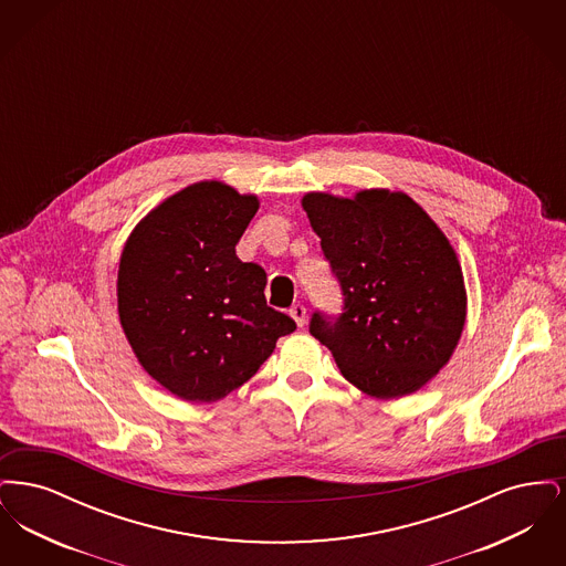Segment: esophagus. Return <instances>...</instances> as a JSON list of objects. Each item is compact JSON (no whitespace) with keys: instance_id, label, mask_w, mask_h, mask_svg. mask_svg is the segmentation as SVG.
<instances>
[{"instance_id":"esophagus-1","label":"esophagus","mask_w":566,"mask_h":566,"mask_svg":"<svg viewBox=\"0 0 566 566\" xmlns=\"http://www.w3.org/2000/svg\"><path fill=\"white\" fill-rule=\"evenodd\" d=\"M291 316H293V321H295L296 326H303V324H305V318H307V310H305V305L295 303V305L291 307Z\"/></svg>"}]
</instances>
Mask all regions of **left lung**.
<instances>
[{"label": "left lung", "mask_w": 566, "mask_h": 566, "mask_svg": "<svg viewBox=\"0 0 566 566\" xmlns=\"http://www.w3.org/2000/svg\"><path fill=\"white\" fill-rule=\"evenodd\" d=\"M301 206L344 295V312H314L310 333L369 397L420 390L448 365L467 318L454 248L405 192H307Z\"/></svg>", "instance_id": "1"}]
</instances>
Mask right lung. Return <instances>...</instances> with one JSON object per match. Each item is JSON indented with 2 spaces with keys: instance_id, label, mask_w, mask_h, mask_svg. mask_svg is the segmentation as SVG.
<instances>
[{
  "instance_id": "add662e5",
  "label": "right lung",
  "mask_w": 566,
  "mask_h": 566,
  "mask_svg": "<svg viewBox=\"0 0 566 566\" xmlns=\"http://www.w3.org/2000/svg\"><path fill=\"white\" fill-rule=\"evenodd\" d=\"M259 210L254 195L206 180L144 216L118 263V316L139 365L190 403L240 388L295 321L268 305V273L235 245Z\"/></svg>"
}]
</instances>
